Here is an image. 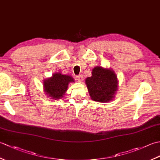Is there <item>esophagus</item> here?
Returning <instances> with one entry per match:
<instances>
[{
    "mask_svg": "<svg viewBox=\"0 0 160 160\" xmlns=\"http://www.w3.org/2000/svg\"><path fill=\"white\" fill-rule=\"evenodd\" d=\"M76 79H77V80L78 81V82H82L83 76H82V75H78V76H76Z\"/></svg>",
    "mask_w": 160,
    "mask_h": 160,
    "instance_id": "obj_1",
    "label": "esophagus"
}]
</instances>
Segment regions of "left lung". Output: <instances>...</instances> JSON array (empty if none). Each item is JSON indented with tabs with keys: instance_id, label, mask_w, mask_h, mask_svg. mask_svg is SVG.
<instances>
[{
	"instance_id": "obj_1",
	"label": "left lung",
	"mask_w": 160,
	"mask_h": 160,
	"mask_svg": "<svg viewBox=\"0 0 160 160\" xmlns=\"http://www.w3.org/2000/svg\"><path fill=\"white\" fill-rule=\"evenodd\" d=\"M92 76L85 80L91 100L106 103L113 100L118 89V80L114 71L101 66L95 67Z\"/></svg>"
}]
</instances>
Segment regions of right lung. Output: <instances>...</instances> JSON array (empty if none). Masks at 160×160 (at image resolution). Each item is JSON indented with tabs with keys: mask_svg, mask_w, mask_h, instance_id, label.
I'll return each mask as SVG.
<instances>
[{
	"mask_svg": "<svg viewBox=\"0 0 160 160\" xmlns=\"http://www.w3.org/2000/svg\"><path fill=\"white\" fill-rule=\"evenodd\" d=\"M73 78L69 75L60 72L55 73L52 77L43 80V88L45 93L53 100H59L65 95L68 85L73 82Z\"/></svg>",
	"mask_w": 160,
	"mask_h": 160,
	"instance_id": "obj_1",
	"label": "right lung"
}]
</instances>
